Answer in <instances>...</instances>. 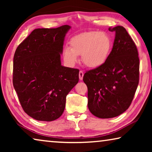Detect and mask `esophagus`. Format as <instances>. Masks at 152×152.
I'll use <instances>...</instances> for the list:
<instances>
[{"instance_id": "obj_1", "label": "esophagus", "mask_w": 152, "mask_h": 152, "mask_svg": "<svg viewBox=\"0 0 152 152\" xmlns=\"http://www.w3.org/2000/svg\"><path fill=\"white\" fill-rule=\"evenodd\" d=\"M83 76H84V72L82 70L79 72V78L80 80H82L83 79Z\"/></svg>"}]
</instances>
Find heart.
I'll use <instances>...</instances> for the list:
<instances>
[{"label":"heart","instance_id":"heart-1","mask_svg":"<svg viewBox=\"0 0 152 152\" xmlns=\"http://www.w3.org/2000/svg\"><path fill=\"white\" fill-rule=\"evenodd\" d=\"M70 47L66 46L63 50V57L70 66L75 64L78 55L86 66L96 68L107 61L111 52L113 43L107 33L98 31L81 33L74 36L70 41Z\"/></svg>","mask_w":152,"mask_h":152}]
</instances>
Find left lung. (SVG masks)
Here are the masks:
<instances>
[{
    "mask_svg": "<svg viewBox=\"0 0 152 152\" xmlns=\"http://www.w3.org/2000/svg\"><path fill=\"white\" fill-rule=\"evenodd\" d=\"M109 30L115 32L109 58L83 77L88 87V109L101 119L119 116L129 107L140 78V59L132 37L122 26Z\"/></svg>",
    "mask_w": 152,
    "mask_h": 152,
    "instance_id": "obj_1",
    "label": "left lung"
}]
</instances>
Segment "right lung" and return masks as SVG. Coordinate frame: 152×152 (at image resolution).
<instances>
[{
  "instance_id": "right-lung-1",
  "label": "right lung",
  "mask_w": 152,
  "mask_h": 152,
  "mask_svg": "<svg viewBox=\"0 0 152 152\" xmlns=\"http://www.w3.org/2000/svg\"><path fill=\"white\" fill-rule=\"evenodd\" d=\"M68 25L36 29L15 51L12 83L24 111L37 121H52L64 113L66 96L79 80L78 69L61 66Z\"/></svg>"
}]
</instances>
